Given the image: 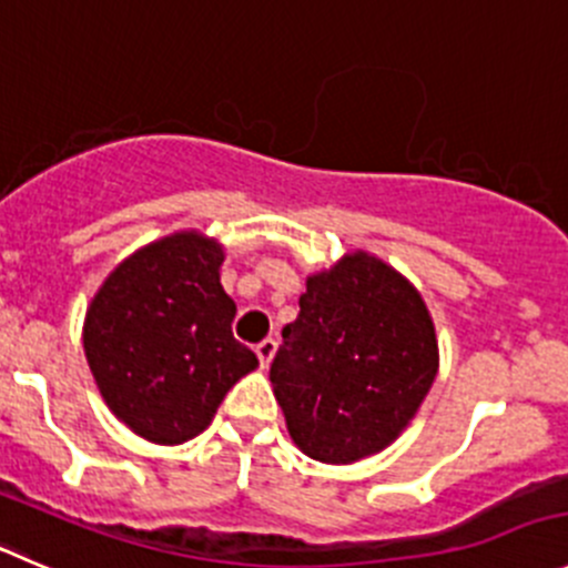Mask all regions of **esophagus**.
Returning <instances> with one entry per match:
<instances>
[{
	"label": "esophagus",
	"instance_id": "obj_1",
	"mask_svg": "<svg viewBox=\"0 0 568 568\" xmlns=\"http://www.w3.org/2000/svg\"><path fill=\"white\" fill-rule=\"evenodd\" d=\"M275 348H278V343H275L273 337L262 339V343L256 345V356H258V362H262V368H267L270 359H273V356H275Z\"/></svg>",
	"mask_w": 568,
	"mask_h": 568
}]
</instances>
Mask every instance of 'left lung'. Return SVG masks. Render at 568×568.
<instances>
[{
    "label": "left lung",
    "mask_w": 568,
    "mask_h": 568,
    "mask_svg": "<svg viewBox=\"0 0 568 568\" xmlns=\"http://www.w3.org/2000/svg\"><path fill=\"white\" fill-rule=\"evenodd\" d=\"M270 382L298 449L321 463L376 455L413 420L437 374L426 304L368 253L310 275Z\"/></svg>",
    "instance_id": "1"
}]
</instances>
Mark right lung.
<instances>
[{
	"mask_svg": "<svg viewBox=\"0 0 568 568\" xmlns=\"http://www.w3.org/2000/svg\"><path fill=\"white\" fill-rule=\"evenodd\" d=\"M220 264L214 240L172 234L119 264L85 312L83 348L102 398L153 443L200 435L258 365L231 332L236 306Z\"/></svg>",
	"mask_w": 568,
	"mask_h": 568,
	"instance_id": "obj_1",
	"label": "right lung"
}]
</instances>
